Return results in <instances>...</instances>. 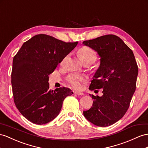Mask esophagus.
I'll return each instance as SVG.
<instances>
[{
    "label": "esophagus",
    "instance_id": "1",
    "mask_svg": "<svg viewBox=\"0 0 148 148\" xmlns=\"http://www.w3.org/2000/svg\"><path fill=\"white\" fill-rule=\"evenodd\" d=\"M74 94H76V95H78V96H83V95H84V94H83L82 92H78V91H75Z\"/></svg>",
    "mask_w": 148,
    "mask_h": 148
}]
</instances>
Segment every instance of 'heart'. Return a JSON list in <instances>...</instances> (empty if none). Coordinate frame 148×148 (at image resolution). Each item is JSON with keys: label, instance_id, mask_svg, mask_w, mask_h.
Listing matches in <instances>:
<instances>
[{"label": "heart", "instance_id": "b5f03b06", "mask_svg": "<svg viewBox=\"0 0 148 148\" xmlns=\"http://www.w3.org/2000/svg\"><path fill=\"white\" fill-rule=\"evenodd\" d=\"M78 54L79 58H81L82 61L84 64H91L96 61L97 59V52L88 46H84L79 50ZM66 58H64L61 62V64H64ZM68 82L75 89H80L81 88V83L84 81V78L77 75L72 74L67 77Z\"/></svg>", "mask_w": 148, "mask_h": 148}]
</instances>
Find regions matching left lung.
<instances>
[{"label":"left lung","instance_id":"8db88e82","mask_svg":"<svg viewBox=\"0 0 148 148\" xmlns=\"http://www.w3.org/2000/svg\"><path fill=\"white\" fill-rule=\"evenodd\" d=\"M82 43L97 51L101 57L100 66L89 89H103L101 97L90 94L94 99L92 106L83 114L96 126H111L126 114L135 92L138 67L133 52L120 37L113 34Z\"/></svg>","mask_w":148,"mask_h":148}]
</instances>
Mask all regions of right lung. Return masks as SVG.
<instances>
[{
	"mask_svg": "<svg viewBox=\"0 0 148 148\" xmlns=\"http://www.w3.org/2000/svg\"><path fill=\"white\" fill-rule=\"evenodd\" d=\"M77 42H66L46 34L32 37L13 59L11 83L14 101L31 123L41 125L58 116L63 101L73 92L67 88L49 90V75L73 50Z\"/></svg>",
	"mask_w": 148,
	"mask_h": 148,
	"instance_id": "add662e5",
	"label": "right lung"
}]
</instances>
